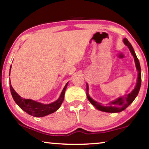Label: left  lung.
Wrapping results in <instances>:
<instances>
[{
	"mask_svg": "<svg viewBox=\"0 0 149 149\" xmlns=\"http://www.w3.org/2000/svg\"><path fill=\"white\" fill-rule=\"evenodd\" d=\"M123 42L124 44L128 47L131 54L133 56L134 63H135L136 65V69L138 72V77L137 80H136V86L133 89V90L132 91L131 93L127 94V95L123 97H119L117 98L116 100L111 101V102L107 105H101V103H99L97 101L93 100V99L89 96L88 93L89 86L88 84H86L87 99H88L89 102H90L94 107H95L97 109L101 111L107 113H119L125 109L131 103H133L134 99H135L136 97L137 96L139 90H140V87L141 85V70L140 63H139L138 58L136 57V54L134 52L133 46H132V45L130 44V42L127 40V39L126 38L123 39Z\"/></svg>",
	"mask_w": 149,
	"mask_h": 149,
	"instance_id": "obj_1",
	"label": "left lung"
}]
</instances>
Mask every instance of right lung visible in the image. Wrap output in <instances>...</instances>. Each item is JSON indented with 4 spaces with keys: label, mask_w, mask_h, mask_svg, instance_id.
<instances>
[{
    "label": "right lung",
    "mask_w": 149,
    "mask_h": 149,
    "mask_svg": "<svg viewBox=\"0 0 149 149\" xmlns=\"http://www.w3.org/2000/svg\"><path fill=\"white\" fill-rule=\"evenodd\" d=\"M11 66L12 65H10L9 75H10V74ZM68 84V82L65 84V87H63L62 93L60 94V97L56 101H54L53 103H49V104H44V103L38 102V101L30 100V99H24L21 97L15 91L13 87H12L10 81V89L12 96H13L14 100H15L16 104L19 106L23 111H24L26 113L32 115V116L40 117L46 116V115L51 114V113H53L56 111L60 107L61 105H62V103L63 101V99H64V94L65 89L67 88Z\"/></svg>",
    "instance_id": "obj_1"
}]
</instances>
